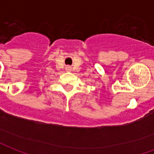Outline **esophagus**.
Wrapping results in <instances>:
<instances>
[{"label": "esophagus", "instance_id": "obj_1", "mask_svg": "<svg viewBox=\"0 0 154 154\" xmlns=\"http://www.w3.org/2000/svg\"><path fill=\"white\" fill-rule=\"evenodd\" d=\"M67 70H71V67H67Z\"/></svg>", "mask_w": 154, "mask_h": 154}]
</instances>
